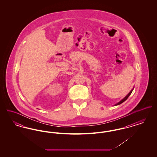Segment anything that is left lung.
<instances>
[{
  "label": "left lung",
  "instance_id": "8db88e82",
  "mask_svg": "<svg viewBox=\"0 0 157 157\" xmlns=\"http://www.w3.org/2000/svg\"><path fill=\"white\" fill-rule=\"evenodd\" d=\"M134 90V89H133ZM131 90V91H130V92L127 95V96L125 97L124 98V99H122L120 102H119L118 104H115V105H118L121 104L122 102H124V101H125L126 100H127V99H128V98L129 97V95L131 94V93H132V90Z\"/></svg>",
  "mask_w": 157,
  "mask_h": 157
}]
</instances>
